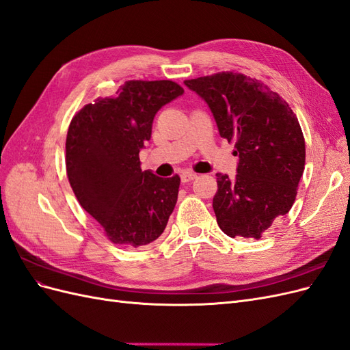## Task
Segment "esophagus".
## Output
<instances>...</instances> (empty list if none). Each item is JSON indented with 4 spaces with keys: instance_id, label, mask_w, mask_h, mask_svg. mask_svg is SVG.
Returning a JSON list of instances; mask_svg holds the SVG:
<instances>
[{
    "instance_id": "esophagus-1",
    "label": "esophagus",
    "mask_w": 350,
    "mask_h": 350,
    "mask_svg": "<svg viewBox=\"0 0 350 350\" xmlns=\"http://www.w3.org/2000/svg\"><path fill=\"white\" fill-rule=\"evenodd\" d=\"M196 178H197V174H194L193 171H185V172L181 174V181L183 183H189V181H193V179H196Z\"/></svg>"
}]
</instances>
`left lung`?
<instances>
[{"label":"left lung","mask_w":350,"mask_h":350,"mask_svg":"<svg viewBox=\"0 0 350 350\" xmlns=\"http://www.w3.org/2000/svg\"><path fill=\"white\" fill-rule=\"evenodd\" d=\"M210 107L220 137L235 143L238 174H217L213 210L230 238L260 239L295 203L305 139L288 102L260 80L221 71L185 80Z\"/></svg>","instance_id":"left-lung-1"}]
</instances>
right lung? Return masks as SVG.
Returning a JSON list of instances; mask_svg holds the SVG:
<instances>
[{"instance_id":"add662e5","label":"right lung","mask_w":350,"mask_h":350,"mask_svg":"<svg viewBox=\"0 0 350 350\" xmlns=\"http://www.w3.org/2000/svg\"><path fill=\"white\" fill-rule=\"evenodd\" d=\"M172 80H129L113 98H99L72 116L66 167L80 206L122 247H143L166 228L181 179L142 171L139 152L150 140L156 112L181 96Z\"/></svg>"}]
</instances>
